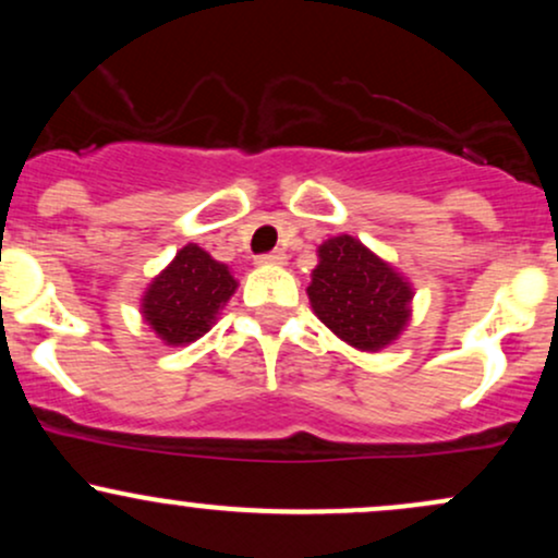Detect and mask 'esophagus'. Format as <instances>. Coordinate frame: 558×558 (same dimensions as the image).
Returning <instances> with one entry per match:
<instances>
[{
    "instance_id": "obj_1",
    "label": "esophagus",
    "mask_w": 558,
    "mask_h": 558,
    "mask_svg": "<svg viewBox=\"0 0 558 558\" xmlns=\"http://www.w3.org/2000/svg\"><path fill=\"white\" fill-rule=\"evenodd\" d=\"M259 265H283L286 262V254L283 252H270V254H262L257 259Z\"/></svg>"
}]
</instances>
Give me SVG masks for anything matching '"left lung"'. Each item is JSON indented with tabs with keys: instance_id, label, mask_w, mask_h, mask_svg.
Masks as SVG:
<instances>
[{
	"instance_id": "1",
	"label": "left lung",
	"mask_w": 558,
	"mask_h": 558,
	"mask_svg": "<svg viewBox=\"0 0 558 558\" xmlns=\"http://www.w3.org/2000/svg\"><path fill=\"white\" fill-rule=\"evenodd\" d=\"M306 296L341 341L360 351L393 343L412 317V286L354 235H332L317 248Z\"/></svg>"
}]
</instances>
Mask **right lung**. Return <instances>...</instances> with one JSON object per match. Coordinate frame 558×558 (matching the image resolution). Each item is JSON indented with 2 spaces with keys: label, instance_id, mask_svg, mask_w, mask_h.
<instances>
[{
  "label": "right lung",
  "instance_id": "1",
  "mask_svg": "<svg viewBox=\"0 0 558 558\" xmlns=\"http://www.w3.org/2000/svg\"><path fill=\"white\" fill-rule=\"evenodd\" d=\"M239 280L196 243H189L141 299V315L168 345L194 343L215 325Z\"/></svg>",
  "mask_w": 558,
  "mask_h": 558
}]
</instances>
